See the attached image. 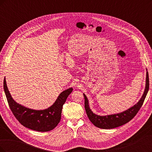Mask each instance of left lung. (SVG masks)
<instances>
[{
	"label": "left lung",
	"instance_id": "8db88e82",
	"mask_svg": "<svg viewBox=\"0 0 152 152\" xmlns=\"http://www.w3.org/2000/svg\"><path fill=\"white\" fill-rule=\"evenodd\" d=\"M147 71V70H146ZM149 89V77L148 73L146 72V84L145 89L142 96L139 102L135 104L133 107L127 109L126 111H124L121 113H118L116 114L108 115L101 116L94 113L91 111L89 107V101L85 94H84L85 99V109L90 121L93 123L94 125L101 129H110L115 128L129 122L131 119L134 118V117L138 112L144 100L146 98V94L148 93Z\"/></svg>",
	"mask_w": 152,
	"mask_h": 152
}]
</instances>
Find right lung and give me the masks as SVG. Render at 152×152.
<instances>
[{"label": "right lung", "instance_id": "add662e5", "mask_svg": "<svg viewBox=\"0 0 152 152\" xmlns=\"http://www.w3.org/2000/svg\"><path fill=\"white\" fill-rule=\"evenodd\" d=\"M4 89L10 109L17 120L23 126L31 130L47 132L53 130L61 120L63 105L73 91L72 87L63 91L54 104L47 109L36 110L26 108L17 103L8 90L6 77L4 80Z\"/></svg>", "mask_w": 152, "mask_h": 152}]
</instances>
